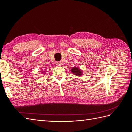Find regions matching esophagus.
Listing matches in <instances>:
<instances>
[{"label": "esophagus", "mask_w": 132, "mask_h": 132, "mask_svg": "<svg viewBox=\"0 0 132 132\" xmlns=\"http://www.w3.org/2000/svg\"><path fill=\"white\" fill-rule=\"evenodd\" d=\"M56 65H57V66H61V65H62V63L61 62H57L56 63Z\"/></svg>", "instance_id": "1"}]
</instances>
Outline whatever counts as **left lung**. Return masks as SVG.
Returning a JSON list of instances; mask_svg holds the SVG:
<instances>
[{
    "label": "left lung",
    "instance_id": "left-lung-1",
    "mask_svg": "<svg viewBox=\"0 0 132 132\" xmlns=\"http://www.w3.org/2000/svg\"><path fill=\"white\" fill-rule=\"evenodd\" d=\"M71 72H72V74H74L75 75L78 76H80L81 75H82V74L83 72L81 69H80L79 68H78L76 67L72 68Z\"/></svg>",
    "mask_w": 132,
    "mask_h": 132
}]
</instances>
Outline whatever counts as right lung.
<instances>
[{
  "label": "right lung",
  "instance_id": "add662e5",
  "mask_svg": "<svg viewBox=\"0 0 132 132\" xmlns=\"http://www.w3.org/2000/svg\"><path fill=\"white\" fill-rule=\"evenodd\" d=\"M44 72H45V71H44Z\"/></svg>",
  "mask_w": 132,
  "mask_h": 132
}]
</instances>
